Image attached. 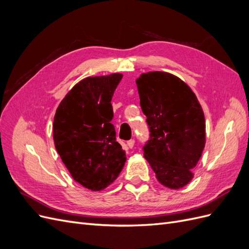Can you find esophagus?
Masks as SVG:
<instances>
[{"mask_svg": "<svg viewBox=\"0 0 249 249\" xmlns=\"http://www.w3.org/2000/svg\"><path fill=\"white\" fill-rule=\"evenodd\" d=\"M126 144H127V146H129L130 148H133V146H134V144H135V140H134V139L129 140V141L126 142Z\"/></svg>", "mask_w": 249, "mask_h": 249, "instance_id": "obj_1", "label": "esophagus"}]
</instances>
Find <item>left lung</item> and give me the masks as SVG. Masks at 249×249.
<instances>
[{"label": "left lung", "mask_w": 249, "mask_h": 249, "mask_svg": "<svg viewBox=\"0 0 249 249\" xmlns=\"http://www.w3.org/2000/svg\"><path fill=\"white\" fill-rule=\"evenodd\" d=\"M136 84L150 132L143 155L163 186L180 189L191 182L205 148L202 108L192 89L172 73H141Z\"/></svg>", "instance_id": "left-lung-1"}]
</instances>
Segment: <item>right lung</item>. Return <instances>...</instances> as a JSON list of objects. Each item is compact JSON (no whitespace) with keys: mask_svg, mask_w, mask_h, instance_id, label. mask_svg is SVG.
<instances>
[{"mask_svg":"<svg viewBox=\"0 0 249 249\" xmlns=\"http://www.w3.org/2000/svg\"><path fill=\"white\" fill-rule=\"evenodd\" d=\"M122 73L88 77L74 85L56 110L55 147L72 178L91 191H102L119 176L126 161L111 124L112 96Z\"/></svg>","mask_w":249,"mask_h":249,"instance_id":"obj_1","label":"right lung"}]
</instances>
